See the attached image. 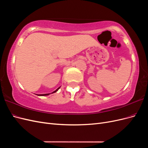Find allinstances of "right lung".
I'll return each instance as SVG.
<instances>
[{
  "label": "right lung",
  "instance_id": "1",
  "mask_svg": "<svg viewBox=\"0 0 148 148\" xmlns=\"http://www.w3.org/2000/svg\"><path fill=\"white\" fill-rule=\"evenodd\" d=\"M61 86H60V87H59L56 90H55L54 91H53L52 92H51V93H47V94H42V95H37L38 96H48V95H51V94H53V93H54V92H56L58 90H59V89H60V88Z\"/></svg>",
  "mask_w": 148,
  "mask_h": 148
}]
</instances>
